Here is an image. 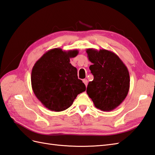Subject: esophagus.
Segmentation results:
<instances>
[{"label":"esophagus","mask_w":155,"mask_h":155,"mask_svg":"<svg viewBox=\"0 0 155 155\" xmlns=\"http://www.w3.org/2000/svg\"><path fill=\"white\" fill-rule=\"evenodd\" d=\"M82 82H84V84L86 85V86H87V84H88V81L86 80V79H83V80H82Z\"/></svg>","instance_id":"esophagus-1"}]
</instances>
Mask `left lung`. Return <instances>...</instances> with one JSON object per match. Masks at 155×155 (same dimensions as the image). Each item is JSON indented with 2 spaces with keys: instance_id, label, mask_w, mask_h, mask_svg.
I'll return each mask as SVG.
<instances>
[{
  "instance_id": "1",
  "label": "left lung",
  "mask_w": 155,
  "mask_h": 155,
  "mask_svg": "<svg viewBox=\"0 0 155 155\" xmlns=\"http://www.w3.org/2000/svg\"><path fill=\"white\" fill-rule=\"evenodd\" d=\"M94 80L86 89L98 109L110 111L123 102L128 94L130 77L127 67L116 53L106 49H86Z\"/></svg>"
}]
</instances>
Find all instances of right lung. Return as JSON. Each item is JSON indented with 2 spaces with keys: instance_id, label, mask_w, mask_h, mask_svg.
Instances as JSON below:
<instances>
[{
  "instance_id": "obj_1",
  "label": "right lung",
  "mask_w": 155,
  "mask_h": 155,
  "mask_svg": "<svg viewBox=\"0 0 155 155\" xmlns=\"http://www.w3.org/2000/svg\"><path fill=\"white\" fill-rule=\"evenodd\" d=\"M77 49L63 51L54 48L45 53L35 63L31 74L34 94L48 110H65L78 94L86 91L85 84L77 77V70L70 63Z\"/></svg>"
}]
</instances>
